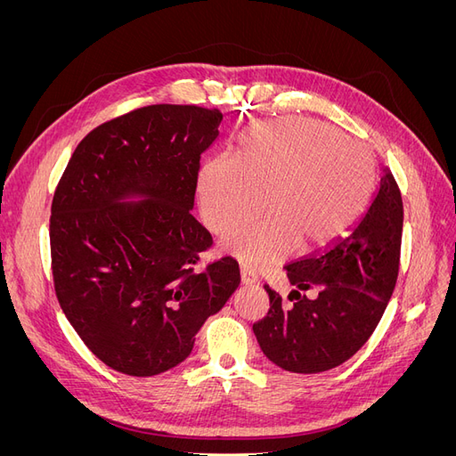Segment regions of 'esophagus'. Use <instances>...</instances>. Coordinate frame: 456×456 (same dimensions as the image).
I'll list each match as a JSON object with an SVG mask.
<instances>
[{"label": "esophagus", "mask_w": 456, "mask_h": 456, "mask_svg": "<svg viewBox=\"0 0 456 456\" xmlns=\"http://www.w3.org/2000/svg\"><path fill=\"white\" fill-rule=\"evenodd\" d=\"M241 285H245V287H251V285H255L256 283V280L253 278L251 275V272H247L245 268H241Z\"/></svg>", "instance_id": "obj_1"}]
</instances>
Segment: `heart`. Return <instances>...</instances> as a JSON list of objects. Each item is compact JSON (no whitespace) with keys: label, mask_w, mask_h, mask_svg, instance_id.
Here are the masks:
<instances>
[{"label":"heart","mask_w":456,"mask_h":456,"mask_svg":"<svg viewBox=\"0 0 456 456\" xmlns=\"http://www.w3.org/2000/svg\"><path fill=\"white\" fill-rule=\"evenodd\" d=\"M377 161L355 141L306 118L247 127L236 156L203 163L198 201L203 223L226 233L262 205L268 215L224 240V251L249 270H268L295 251L340 238L375 190Z\"/></svg>","instance_id":"heart-1"}]
</instances>
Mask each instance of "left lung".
<instances>
[{"mask_svg": "<svg viewBox=\"0 0 456 456\" xmlns=\"http://www.w3.org/2000/svg\"><path fill=\"white\" fill-rule=\"evenodd\" d=\"M402 230V194L386 169L367 209L342 238L285 266L295 287L291 306L265 287L270 312L253 330L268 360L300 375L350 360L377 329L394 293ZM310 288L314 299L299 295Z\"/></svg>", "mask_w": 456, "mask_h": 456, "instance_id": "8db88e82", "label": "left lung"}]
</instances>
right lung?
<instances>
[{"label": "right lung", "mask_w": 456, "mask_h": 456, "mask_svg": "<svg viewBox=\"0 0 456 456\" xmlns=\"http://www.w3.org/2000/svg\"><path fill=\"white\" fill-rule=\"evenodd\" d=\"M223 114L156 104L91 131L51 207L54 291L102 363L154 377L183 363L240 285L226 256L196 272L211 233L191 216L203 151Z\"/></svg>", "instance_id": "obj_1"}]
</instances>
